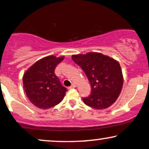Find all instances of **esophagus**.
Segmentation results:
<instances>
[{"label":"esophagus","mask_w":149,"mask_h":149,"mask_svg":"<svg viewBox=\"0 0 149 149\" xmlns=\"http://www.w3.org/2000/svg\"><path fill=\"white\" fill-rule=\"evenodd\" d=\"M75 87H76V84H75V83H73L72 85H71V87H69V88L71 89V88H75Z\"/></svg>","instance_id":"34e87169"}]
</instances>
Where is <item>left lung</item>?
<instances>
[{
  "instance_id": "1",
  "label": "left lung",
  "mask_w": 149,
  "mask_h": 149,
  "mask_svg": "<svg viewBox=\"0 0 149 149\" xmlns=\"http://www.w3.org/2000/svg\"><path fill=\"white\" fill-rule=\"evenodd\" d=\"M71 57L83 70L92 87L90 95L82 98L85 104L97 110L111 106L119 97L123 87L119 62L99 53L74 55Z\"/></svg>"
}]
</instances>
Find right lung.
<instances>
[{"instance_id": "add662e5", "label": "right lung", "mask_w": 149, "mask_h": 149, "mask_svg": "<svg viewBox=\"0 0 149 149\" xmlns=\"http://www.w3.org/2000/svg\"><path fill=\"white\" fill-rule=\"evenodd\" d=\"M64 57L53 55L36 62L23 77V88L30 101L36 107L48 109L60 103L67 91L55 74L57 65Z\"/></svg>"}]
</instances>
